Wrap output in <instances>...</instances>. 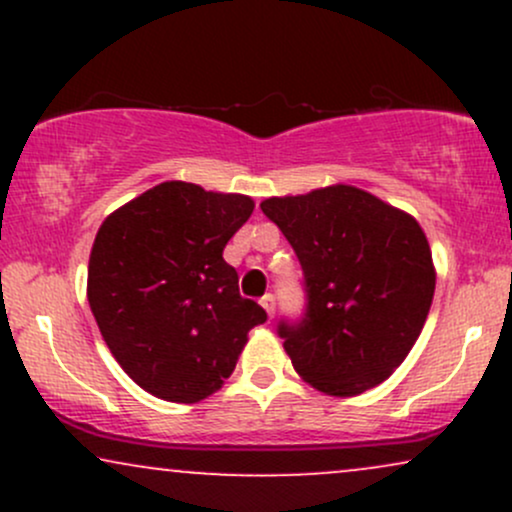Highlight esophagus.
<instances>
[{"mask_svg":"<svg viewBox=\"0 0 512 512\" xmlns=\"http://www.w3.org/2000/svg\"><path fill=\"white\" fill-rule=\"evenodd\" d=\"M260 303H262V308L267 310V315L274 317V313H276V298L272 296V293H267V296H264Z\"/></svg>","mask_w":512,"mask_h":512,"instance_id":"obj_1","label":"esophagus"}]
</instances>
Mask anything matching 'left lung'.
Here are the masks:
<instances>
[{
  "instance_id": "obj_1",
  "label": "left lung",
  "mask_w": 512,
  "mask_h": 512,
  "mask_svg": "<svg viewBox=\"0 0 512 512\" xmlns=\"http://www.w3.org/2000/svg\"><path fill=\"white\" fill-rule=\"evenodd\" d=\"M260 207L303 269V315L276 325L296 373L334 397L383 383L419 339L436 289L419 223L349 185Z\"/></svg>"
}]
</instances>
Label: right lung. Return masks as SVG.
Returning <instances> with one entry per match:
<instances>
[{"instance_id":"1","label":"right lung","mask_w":512,"mask_h":512,"mask_svg":"<svg viewBox=\"0 0 512 512\" xmlns=\"http://www.w3.org/2000/svg\"><path fill=\"white\" fill-rule=\"evenodd\" d=\"M252 209L245 195L170 180L103 221L88 260V305L117 363L151 395L182 404L209 397L233 373L248 332L267 322L223 260Z\"/></svg>"}]
</instances>
